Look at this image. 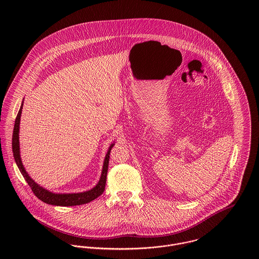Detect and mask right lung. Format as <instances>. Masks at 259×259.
<instances>
[{
	"instance_id": "add662e5",
	"label": "right lung",
	"mask_w": 259,
	"mask_h": 259,
	"mask_svg": "<svg viewBox=\"0 0 259 259\" xmlns=\"http://www.w3.org/2000/svg\"><path fill=\"white\" fill-rule=\"evenodd\" d=\"M22 109H23V104L21 106V109L17 114L16 120H15V125H14V132H13V141H12V147H13V152H14V157L16 160V163L25 178L26 182L28 185H30L32 191L34 194L37 196L38 199L41 201L48 203V204H53V205H60V206H73V205H80L84 203H89L92 200L96 199L99 197L105 190L106 187V183H107V174H108V166H109V160H110V154H111V149L113 145H111L110 149L106 155L105 162H104V167L102 171V177L99 182V184L96 185L93 189L85 191V192H80V193H71V194H57L48 191L47 189L42 188L41 186L37 185L27 174L25 170L23 163L21 161V156H20V143H19V127H20V119H21V113H22Z\"/></svg>"
}]
</instances>
